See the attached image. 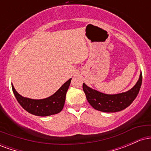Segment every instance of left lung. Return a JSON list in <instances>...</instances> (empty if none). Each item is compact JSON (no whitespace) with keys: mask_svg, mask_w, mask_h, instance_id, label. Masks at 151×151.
<instances>
[{"mask_svg":"<svg viewBox=\"0 0 151 151\" xmlns=\"http://www.w3.org/2000/svg\"><path fill=\"white\" fill-rule=\"evenodd\" d=\"M141 84L142 73L141 72L136 85L126 92L117 94H106L92 89L84 83H83V90L88 102L93 109L100 111L113 113L124 110L131 104L138 94Z\"/></svg>","mask_w":151,"mask_h":151,"instance_id":"1","label":"left lung"}]
</instances>
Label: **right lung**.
Instances as JSON below:
<instances>
[{
	"label": "right lung",
	"instance_id": "right-lung-1",
	"mask_svg": "<svg viewBox=\"0 0 151 151\" xmlns=\"http://www.w3.org/2000/svg\"><path fill=\"white\" fill-rule=\"evenodd\" d=\"M71 79L72 78L66 81L54 94L43 99H32L23 97L15 91L13 84L12 89L17 101L25 111L38 116H47L60 113L62 110Z\"/></svg>",
	"mask_w": 151,
	"mask_h": 151
}]
</instances>
